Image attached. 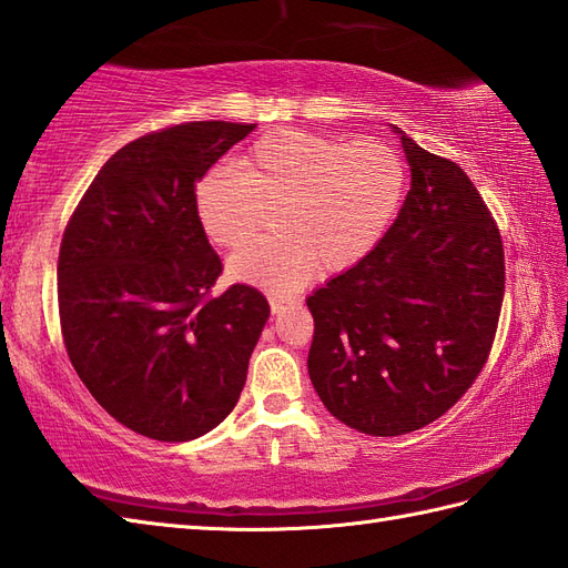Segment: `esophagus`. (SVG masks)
<instances>
[{
  "label": "esophagus",
  "instance_id": "1",
  "mask_svg": "<svg viewBox=\"0 0 568 568\" xmlns=\"http://www.w3.org/2000/svg\"><path fill=\"white\" fill-rule=\"evenodd\" d=\"M268 305H271V312H273V315H277V312L285 310V305H291V300H285V297H271V300H268Z\"/></svg>",
  "mask_w": 568,
  "mask_h": 568
}]
</instances>
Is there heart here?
<instances>
[{"label":"heart","mask_w":568,"mask_h":568,"mask_svg":"<svg viewBox=\"0 0 568 568\" xmlns=\"http://www.w3.org/2000/svg\"><path fill=\"white\" fill-rule=\"evenodd\" d=\"M405 161L383 141L339 143L275 129L192 187V214L214 246L234 248L275 204L277 236L251 241L226 263L234 283L285 295L315 271L354 268L378 246L405 195Z\"/></svg>","instance_id":"b5f03b06"}]
</instances>
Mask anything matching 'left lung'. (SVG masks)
Here are the masks:
<instances>
[{
  "mask_svg": "<svg viewBox=\"0 0 568 568\" xmlns=\"http://www.w3.org/2000/svg\"><path fill=\"white\" fill-rule=\"evenodd\" d=\"M409 192L368 256L307 297V371L329 413L371 437L442 417L484 368L505 261L498 226L456 163L405 136Z\"/></svg>",
  "mask_w": 568,
  "mask_h": 568,
  "instance_id": "1",
  "label": "left lung"
}]
</instances>
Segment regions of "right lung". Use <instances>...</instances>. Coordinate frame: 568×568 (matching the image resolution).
Returning a JSON list of instances; mask_svg holds the SVG:
<instances>
[{
    "instance_id": "1",
    "label": "right lung",
    "mask_w": 568,
    "mask_h": 568,
    "mask_svg": "<svg viewBox=\"0 0 568 568\" xmlns=\"http://www.w3.org/2000/svg\"><path fill=\"white\" fill-rule=\"evenodd\" d=\"M256 124L190 122L119 149L63 234L58 307L84 388L124 427L190 442L232 413L271 307L248 285L212 297L222 261L192 187Z\"/></svg>"
}]
</instances>
